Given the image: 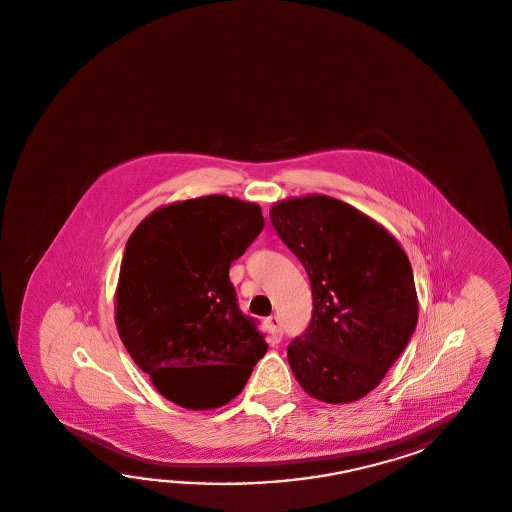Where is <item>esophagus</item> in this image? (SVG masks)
<instances>
[{"instance_id": "esophagus-1", "label": "esophagus", "mask_w": 512, "mask_h": 512, "mask_svg": "<svg viewBox=\"0 0 512 512\" xmlns=\"http://www.w3.org/2000/svg\"><path fill=\"white\" fill-rule=\"evenodd\" d=\"M266 324H268V330H270V341H272L273 345L281 343L282 332L279 319H277L275 315H272V317H268V319H266Z\"/></svg>"}]
</instances>
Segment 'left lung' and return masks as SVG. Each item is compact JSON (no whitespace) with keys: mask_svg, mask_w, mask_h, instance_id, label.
Wrapping results in <instances>:
<instances>
[{"mask_svg":"<svg viewBox=\"0 0 512 512\" xmlns=\"http://www.w3.org/2000/svg\"><path fill=\"white\" fill-rule=\"evenodd\" d=\"M270 219L312 286V321L288 346L293 376L319 401L354 403L383 381L416 330L407 253L379 222L326 195L275 202Z\"/></svg>","mask_w":512,"mask_h":512,"instance_id":"8db88e82","label":"left lung"}]
</instances>
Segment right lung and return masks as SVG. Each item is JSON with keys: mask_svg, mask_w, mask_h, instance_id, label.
<instances>
[{"mask_svg": "<svg viewBox=\"0 0 512 512\" xmlns=\"http://www.w3.org/2000/svg\"><path fill=\"white\" fill-rule=\"evenodd\" d=\"M262 228L259 204L208 195L155 209L127 240L115 295L118 335L175 405L230 403L268 350L230 281L231 262Z\"/></svg>", "mask_w": 512, "mask_h": 512, "instance_id": "right-lung-1", "label": "right lung"}]
</instances>
